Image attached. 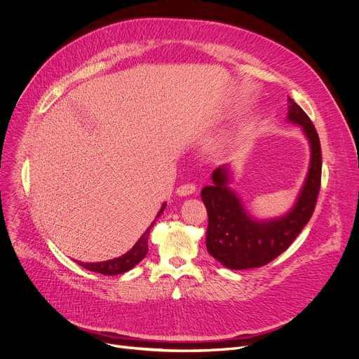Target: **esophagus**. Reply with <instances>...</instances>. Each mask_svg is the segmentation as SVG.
<instances>
[{"label": "esophagus", "instance_id": "obj_1", "mask_svg": "<svg viewBox=\"0 0 359 359\" xmlns=\"http://www.w3.org/2000/svg\"><path fill=\"white\" fill-rule=\"evenodd\" d=\"M176 191H177V194H180V196H189V194L196 191V184H193V183H184V184L179 186Z\"/></svg>", "mask_w": 359, "mask_h": 359}]
</instances>
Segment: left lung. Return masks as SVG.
Wrapping results in <instances>:
<instances>
[{
    "label": "left lung",
    "mask_w": 359,
    "mask_h": 359,
    "mask_svg": "<svg viewBox=\"0 0 359 359\" xmlns=\"http://www.w3.org/2000/svg\"><path fill=\"white\" fill-rule=\"evenodd\" d=\"M287 118L301 124L311 143V166L297 205L283 217L256 222L243 209L236 194L226 186L227 168H217L212 186L202 189L209 224L208 252L229 269H252L268 265L285 252L309 222L320 189L322 154L316 128L308 114L287 97Z\"/></svg>",
    "instance_id": "8db88e82"
}]
</instances>
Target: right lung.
<instances>
[{
    "mask_svg": "<svg viewBox=\"0 0 359 359\" xmlns=\"http://www.w3.org/2000/svg\"><path fill=\"white\" fill-rule=\"evenodd\" d=\"M163 209H165V205L161 206V209L158 210L156 219L150 223V226L147 227L146 232L140 236V239L136 242V245L132 249H130L127 253H124L120 257L106 260V262H97V264H83V262H79V265L86 268L87 271L97 272V273H102V275H120V273H124V272L130 271L132 268H135L140 262V260L144 259V256H146V253L149 250L147 241H149L150 231H151L153 224L156 223V220L158 219V216L163 213Z\"/></svg>",
    "mask_w": 359,
    "mask_h": 359,
    "instance_id": "obj_1",
    "label": "right lung"
}]
</instances>
